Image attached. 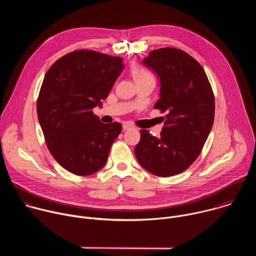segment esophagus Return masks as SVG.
I'll use <instances>...</instances> for the list:
<instances>
[{
  "label": "esophagus",
  "instance_id": "34e87169",
  "mask_svg": "<svg viewBox=\"0 0 256 256\" xmlns=\"http://www.w3.org/2000/svg\"><path fill=\"white\" fill-rule=\"evenodd\" d=\"M122 128H124V130L126 132V130H132V128H134V126L128 124H124L122 126Z\"/></svg>",
  "mask_w": 256,
  "mask_h": 256
}]
</instances>
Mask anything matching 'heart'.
<instances>
[{"label":"heart","instance_id":"heart-1","mask_svg":"<svg viewBox=\"0 0 256 256\" xmlns=\"http://www.w3.org/2000/svg\"><path fill=\"white\" fill-rule=\"evenodd\" d=\"M132 74L136 82L140 81V80H146V79H154L150 70H146L144 68H140L138 66H134L132 68Z\"/></svg>","mask_w":256,"mask_h":256}]
</instances>
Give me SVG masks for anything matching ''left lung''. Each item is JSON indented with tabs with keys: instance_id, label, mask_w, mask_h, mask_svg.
I'll return each mask as SVG.
<instances>
[{
	"instance_id": "obj_1",
	"label": "left lung",
	"mask_w": 256,
	"mask_h": 256,
	"mask_svg": "<svg viewBox=\"0 0 256 256\" xmlns=\"http://www.w3.org/2000/svg\"><path fill=\"white\" fill-rule=\"evenodd\" d=\"M142 64L160 80V99L154 108L166 112L159 138L140 130L134 148L140 165L168 177L186 170L198 157L214 116V97L202 66L181 50H152Z\"/></svg>"
}]
</instances>
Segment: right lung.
<instances>
[{
  "label": "right lung",
  "mask_w": 256,
  "mask_h": 256,
  "mask_svg": "<svg viewBox=\"0 0 256 256\" xmlns=\"http://www.w3.org/2000/svg\"><path fill=\"white\" fill-rule=\"evenodd\" d=\"M124 66L120 56L80 50L46 72L38 116L50 154L68 171L86 176L105 165L122 126L102 124L93 108L102 106Z\"/></svg>",
  "instance_id": "add662e5"
}]
</instances>
